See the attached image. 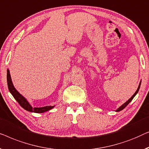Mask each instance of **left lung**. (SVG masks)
Returning <instances> with one entry per match:
<instances>
[{
	"label": "left lung",
	"mask_w": 149,
	"mask_h": 149,
	"mask_svg": "<svg viewBox=\"0 0 149 149\" xmlns=\"http://www.w3.org/2000/svg\"><path fill=\"white\" fill-rule=\"evenodd\" d=\"M140 84H141V81H140V84H139V86H138V89H137V91H136V93H135L134 94V95H132V97H131L130 98V99L127 100V101L125 102V103H123V104H122V105L120 106V107H119L118 109H117L116 110V111H117V112H118V111H120L123 110V109H124V108L125 107H126V106L127 105V104H128L130 103V102L132 101V99H133V98H134V96H135L136 95V94L138 93V91H139V89H140Z\"/></svg>",
	"instance_id": "8db88e82"
}]
</instances>
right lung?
<instances>
[{
    "instance_id": "right-lung-1",
    "label": "right lung",
    "mask_w": 149,
    "mask_h": 149,
    "mask_svg": "<svg viewBox=\"0 0 149 149\" xmlns=\"http://www.w3.org/2000/svg\"><path fill=\"white\" fill-rule=\"evenodd\" d=\"M7 85L8 88H9V91L11 93V95L13 96L15 99L19 104H20V106L26 109V111H28L30 112H34L37 113H44L48 111L51 110L53 109L54 106H46L43 107H32L30 105V104L29 103L28 100L26 99V98H24L19 92L15 89V88L14 87L13 84L11 75H10L9 70H7Z\"/></svg>"
}]
</instances>
